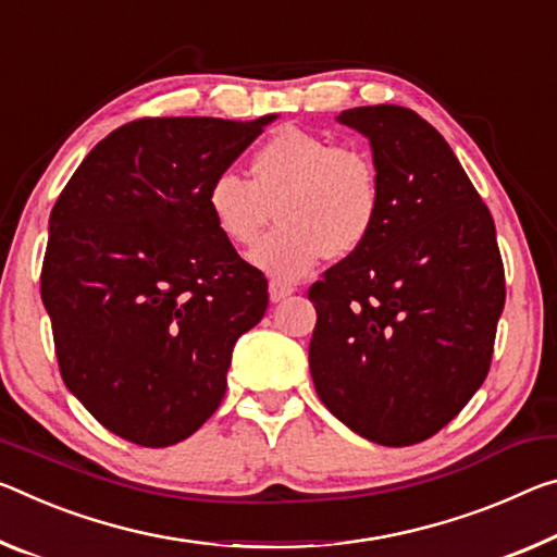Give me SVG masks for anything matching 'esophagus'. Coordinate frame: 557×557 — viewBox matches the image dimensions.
I'll list each match as a JSON object with an SVG mask.
<instances>
[{
	"label": "esophagus",
	"mask_w": 557,
	"mask_h": 557,
	"mask_svg": "<svg viewBox=\"0 0 557 557\" xmlns=\"http://www.w3.org/2000/svg\"><path fill=\"white\" fill-rule=\"evenodd\" d=\"M295 293V287L282 285V282H270V299L272 302H282V299Z\"/></svg>",
	"instance_id": "esophagus-1"
}]
</instances>
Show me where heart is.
<instances>
[{"instance_id": "obj_1", "label": "heart", "mask_w": 557, "mask_h": 557, "mask_svg": "<svg viewBox=\"0 0 557 557\" xmlns=\"http://www.w3.org/2000/svg\"><path fill=\"white\" fill-rule=\"evenodd\" d=\"M206 206L220 235L237 247L258 240L275 206L282 225L262 237L250 262L277 282H295L310 275L324 252L344 258L367 243L382 208V183L364 148L332 146L312 131L285 126L255 151L250 181L218 173Z\"/></svg>"}]
</instances>
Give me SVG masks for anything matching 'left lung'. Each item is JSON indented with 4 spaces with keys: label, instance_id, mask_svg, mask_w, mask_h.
Returning a JSON list of instances; mask_svg holds the SVG:
<instances>
[{
    "label": "left lung",
    "instance_id": "1",
    "mask_svg": "<svg viewBox=\"0 0 557 557\" xmlns=\"http://www.w3.org/2000/svg\"><path fill=\"white\" fill-rule=\"evenodd\" d=\"M372 144L382 208L367 243L317 280L314 389L374 444L438 434L491 369L506 275L491 210L444 136L404 106L337 116Z\"/></svg>",
    "mask_w": 557,
    "mask_h": 557
}]
</instances>
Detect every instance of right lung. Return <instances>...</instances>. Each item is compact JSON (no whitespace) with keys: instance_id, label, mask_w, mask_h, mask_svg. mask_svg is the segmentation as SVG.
I'll use <instances>...</instances> for the list:
<instances>
[{"instance_id":"obj_1","label":"right lung","mask_w":557,"mask_h":557,"mask_svg":"<svg viewBox=\"0 0 557 557\" xmlns=\"http://www.w3.org/2000/svg\"><path fill=\"white\" fill-rule=\"evenodd\" d=\"M275 119L131 121L51 210L41 299L61 379L131 444L196 434L223 401L237 337L268 310V280L220 235L206 190Z\"/></svg>"}]
</instances>
